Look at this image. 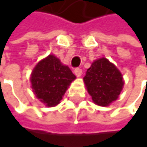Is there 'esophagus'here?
Returning a JSON list of instances; mask_svg holds the SVG:
<instances>
[{
    "label": "esophagus",
    "mask_w": 147,
    "mask_h": 147,
    "mask_svg": "<svg viewBox=\"0 0 147 147\" xmlns=\"http://www.w3.org/2000/svg\"><path fill=\"white\" fill-rule=\"evenodd\" d=\"M74 74L76 75L77 77H79V76H81V75H82V70L80 69V68H75L74 70Z\"/></svg>",
    "instance_id": "1"
}]
</instances>
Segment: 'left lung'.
Instances as JSON below:
<instances>
[{
    "mask_svg": "<svg viewBox=\"0 0 147 147\" xmlns=\"http://www.w3.org/2000/svg\"><path fill=\"white\" fill-rule=\"evenodd\" d=\"M84 82L94 103L102 107L115 101L124 85L121 72L106 58L93 62L86 71Z\"/></svg>",
    "mask_w": 147,
    "mask_h": 147,
    "instance_id": "left-lung-1",
    "label": "left lung"
}]
</instances>
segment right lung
<instances>
[{
    "instance_id": "1",
    "label": "right lung",
    "mask_w": 147,
    "mask_h": 147,
    "mask_svg": "<svg viewBox=\"0 0 147 147\" xmlns=\"http://www.w3.org/2000/svg\"><path fill=\"white\" fill-rule=\"evenodd\" d=\"M75 78L68 66L54 55H49L36 65L30 81L36 98L48 107H54Z\"/></svg>"
}]
</instances>
